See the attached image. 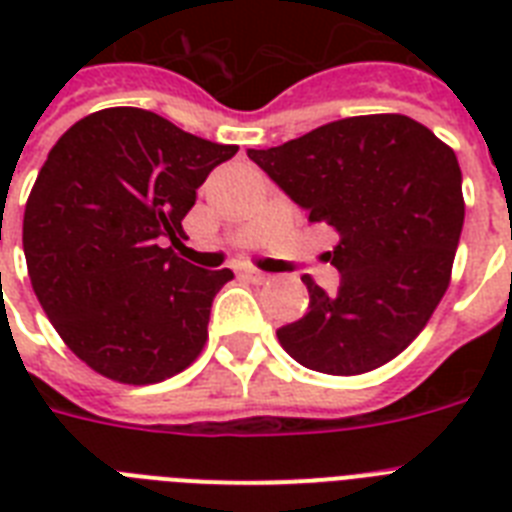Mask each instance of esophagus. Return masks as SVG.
<instances>
[{"instance_id": "1", "label": "esophagus", "mask_w": 512, "mask_h": 512, "mask_svg": "<svg viewBox=\"0 0 512 512\" xmlns=\"http://www.w3.org/2000/svg\"><path fill=\"white\" fill-rule=\"evenodd\" d=\"M241 276H247V279H249V281H255V284H265V281L271 279L268 273L257 271V268H244V271H241Z\"/></svg>"}]
</instances>
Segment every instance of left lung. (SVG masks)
Here are the masks:
<instances>
[{"instance_id":"left-lung-1","label":"left lung","mask_w":512,"mask_h":512,"mask_svg":"<svg viewBox=\"0 0 512 512\" xmlns=\"http://www.w3.org/2000/svg\"><path fill=\"white\" fill-rule=\"evenodd\" d=\"M252 162L340 236L327 260L337 292L305 276L300 321L276 329L297 364L324 374H364L420 335L441 303L462 223L457 156L428 127L401 114L337 119Z\"/></svg>"}]
</instances>
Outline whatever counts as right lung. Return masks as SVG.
<instances>
[{
	"instance_id": "obj_1",
	"label": "right lung",
	"mask_w": 512,
	"mask_h": 512,
	"mask_svg": "<svg viewBox=\"0 0 512 512\" xmlns=\"http://www.w3.org/2000/svg\"><path fill=\"white\" fill-rule=\"evenodd\" d=\"M236 151L127 106L84 116L52 146L23 215L28 276L63 342L108 380L162 382L204 348L233 273L166 244H183L196 188Z\"/></svg>"
}]
</instances>
